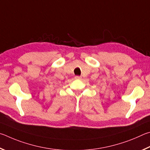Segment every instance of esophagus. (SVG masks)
Returning a JSON list of instances; mask_svg holds the SVG:
<instances>
[{
    "instance_id": "esophagus-1",
    "label": "esophagus",
    "mask_w": 150,
    "mask_h": 150,
    "mask_svg": "<svg viewBox=\"0 0 150 150\" xmlns=\"http://www.w3.org/2000/svg\"><path fill=\"white\" fill-rule=\"evenodd\" d=\"M81 76H75V79H76V80H80L81 79Z\"/></svg>"
}]
</instances>
